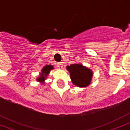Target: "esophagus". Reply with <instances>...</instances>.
<instances>
[{
	"label": "esophagus",
	"instance_id": "1",
	"mask_svg": "<svg viewBox=\"0 0 130 130\" xmlns=\"http://www.w3.org/2000/svg\"><path fill=\"white\" fill-rule=\"evenodd\" d=\"M63 63L62 62H59V63H57V67L59 68V69H62L63 68Z\"/></svg>",
	"mask_w": 130,
	"mask_h": 130
}]
</instances>
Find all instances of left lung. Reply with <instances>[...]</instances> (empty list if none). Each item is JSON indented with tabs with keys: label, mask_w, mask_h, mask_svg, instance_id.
I'll return each instance as SVG.
<instances>
[{
	"label": "left lung",
	"mask_w": 130,
	"mask_h": 130,
	"mask_svg": "<svg viewBox=\"0 0 130 130\" xmlns=\"http://www.w3.org/2000/svg\"><path fill=\"white\" fill-rule=\"evenodd\" d=\"M70 73V78L73 84L79 88H85L91 84L93 72L82 64L73 63L66 67Z\"/></svg>",
	"instance_id": "1"
}]
</instances>
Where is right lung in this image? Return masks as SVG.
<instances>
[{
	"label": "right lung",
	"instance_id": "obj_1",
	"mask_svg": "<svg viewBox=\"0 0 130 130\" xmlns=\"http://www.w3.org/2000/svg\"><path fill=\"white\" fill-rule=\"evenodd\" d=\"M53 69H54V67L52 65H46L44 66L42 69L41 72L40 73L39 76L36 78V81L40 82L41 84H44L45 80L46 79L48 75H49L50 71Z\"/></svg>",
	"mask_w": 130,
	"mask_h": 130
}]
</instances>
